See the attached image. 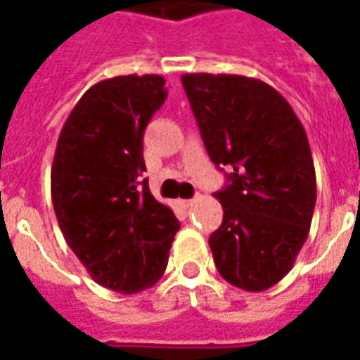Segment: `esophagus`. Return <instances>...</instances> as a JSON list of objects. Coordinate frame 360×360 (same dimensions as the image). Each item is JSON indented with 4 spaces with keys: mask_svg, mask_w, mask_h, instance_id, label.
Instances as JSON below:
<instances>
[{
    "mask_svg": "<svg viewBox=\"0 0 360 360\" xmlns=\"http://www.w3.org/2000/svg\"><path fill=\"white\" fill-rule=\"evenodd\" d=\"M196 198H187V200H181V204L185 206V208H191V206H195Z\"/></svg>",
    "mask_w": 360,
    "mask_h": 360,
    "instance_id": "esophagus-1",
    "label": "esophagus"
}]
</instances>
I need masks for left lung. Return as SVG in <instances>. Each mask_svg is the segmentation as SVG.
Listing matches in <instances>:
<instances>
[{
    "instance_id": "1",
    "label": "left lung",
    "mask_w": 360,
    "mask_h": 360,
    "mask_svg": "<svg viewBox=\"0 0 360 360\" xmlns=\"http://www.w3.org/2000/svg\"><path fill=\"white\" fill-rule=\"evenodd\" d=\"M216 165L231 167L210 235L219 276L260 293L285 278L307 241L316 173L304 127L278 90L243 75L181 77Z\"/></svg>"
}]
</instances>
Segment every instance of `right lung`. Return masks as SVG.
<instances>
[{
	"label": "right lung",
	"instance_id": "add662e5",
	"mask_svg": "<svg viewBox=\"0 0 360 360\" xmlns=\"http://www.w3.org/2000/svg\"><path fill=\"white\" fill-rule=\"evenodd\" d=\"M162 75L96 82L61 129L51 202L69 249L98 285L139 293L164 276L179 221L141 179L142 134L167 98Z\"/></svg>",
	"mask_w": 360,
	"mask_h": 360
}]
</instances>
